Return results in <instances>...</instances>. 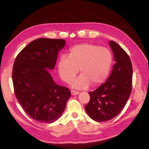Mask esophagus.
I'll return each instance as SVG.
<instances>
[{
	"mask_svg": "<svg viewBox=\"0 0 149 149\" xmlns=\"http://www.w3.org/2000/svg\"><path fill=\"white\" fill-rule=\"evenodd\" d=\"M71 94L73 96H76V95H78V94H79V92H78V91H74V90H71Z\"/></svg>",
	"mask_w": 149,
	"mask_h": 149,
	"instance_id": "obj_1",
	"label": "esophagus"
}]
</instances>
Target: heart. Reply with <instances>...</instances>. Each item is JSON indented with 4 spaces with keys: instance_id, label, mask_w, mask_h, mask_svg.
I'll use <instances>...</instances> for the list:
<instances>
[{
    "instance_id": "1",
    "label": "heart",
    "mask_w": 149,
    "mask_h": 149,
    "mask_svg": "<svg viewBox=\"0 0 149 149\" xmlns=\"http://www.w3.org/2000/svg\"><path fill=\"white\" fill-rule=\"evenodd\" d=\"M112 56L109 49L91 43H81L72 47L68 56L62 55L58 63L60 78L70 83L79 72L71 86L86 89L91 85L96 87L104 82L110 72Z\"/></svg>"
}]
</instances>
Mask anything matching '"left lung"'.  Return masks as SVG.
Wrapping results in <instances>:
<instances>
[{
	"label": "left lung",
	"mask_w": 149,
	"mask_h": 149,
	"mask_svg": "<svg viewBox=\"0 0 149 149\" xmlns=\"http://www.w3.org/2000/svg\"><path fill=\"white\" fill-rule=\"evenodd\" d=\"M115 64L106 82L89 93L90 101L85 107L94 120L105 122L113 119L123 109L132 90V66L128 55L119 45L109 41Z\"/></svg>",
	"instance_id": "1"
}]
</instances>
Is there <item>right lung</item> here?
<instances>
[{
  "mask_svg": "<svg viewBox=\"0 0 149 149\" xmlns=\"http://www.w3.org/2000/svg\"><path fill=\"white\" fill-rule=\"evenodd\" d=\"M66 45L63 39L38 38L19 53L13 63L15 96L27 114L41 123H52L63 112L71 96L68 88L58 85L49 71Z\"/></svg>",
  "mask_w": 149,
  "mask_h": 149,
  "instance_id": "obj_1",
  "label": "right lung"
}]
</instances>
